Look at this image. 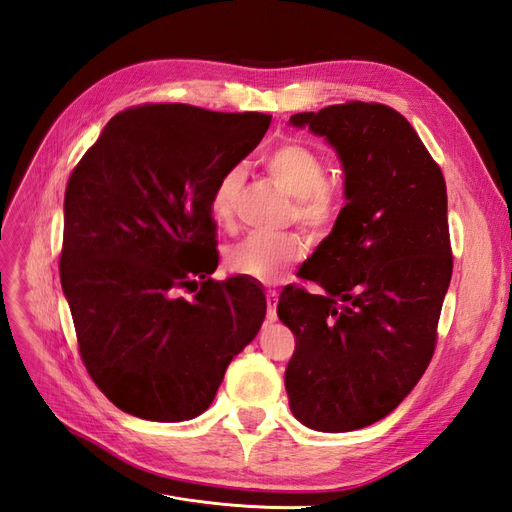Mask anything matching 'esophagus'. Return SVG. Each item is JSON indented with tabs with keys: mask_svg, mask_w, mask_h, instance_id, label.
Masks as SVG:
<instances>
[{
	"mask_svg": "<svg viewBox=\"0 0 512 512\" xmlns=\"http://www.w3.org/2000/svg\"><path fill=\"white\" fill-rule=\"evenodd\" d=\"M277 320V294L269 292L267 294V322Z\"/></svg>",
	"mask_w": 512,
	"mask_h": 512,
	"instance_id": "esophagus-1",
	"label": "esophagus"
}]
</instances>
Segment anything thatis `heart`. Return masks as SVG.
Wrapping results in <instances>:
<instances>
[{
    "mask_svg": "<svg viewBox=\"0 0 512 512\" xmlns=\"http://www.w3.org/2000/svg\"><path fill=\"white\" fill-rule=\"evenodd\" d=\"M262 168L267 177L290 196V215L303 230L314 237H324L331 230L337 215V192L327 181V164L322 156L301 141H282L262 153ZM243 173L230 168L215 181L209 198V215L222 230L235 228V211L241 194ZM305 243L299 235L262 237L252 235L226 252V267L258 284H275L301 262Z\"/></svg>",
    "mask_w": 512,
    "mask_h": 512,
    "instance_id": "1",
    "label": "heart"
}]
</instances>
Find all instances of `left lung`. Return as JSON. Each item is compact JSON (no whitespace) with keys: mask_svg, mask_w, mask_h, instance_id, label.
Returning a JSON list of instances; mask_svg holds the SVG:
<instances>
[{"mask_svg":"<svg viewBox=\"0 0 512 512\" xmlns=\"http://www.w3.org/2000/svg\"><path fill=\"white\" fill-rule=\"evenodd\" d=\"M290 126L324 136L344 170L346 207L277 316L294 333L290 410L327 433L391 414L421 380L451 284L446 183L404 115L376 102L297 113Z\"/></svg>","mask_w":512,"mask_h":512,"instance_id":"left-lung-1","label":"left lung"}]
</instances>
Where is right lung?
<instances>
[{
	"label": "right lung",
	"instance_id": "add662e5",
	"mask_svg": "<svg viewBox=\"0 0 512 512\" xmlns=\"http://www.w3.org/2000/svg\"><path fill=\"white\" fill-rule=\"evenodd\" d=\"M269 123L190 104L128 108L70 175L61 288L89 376L119 410L158 423L203 414L265 320L256 282L209 277L218 269L209 198Z\"/></svg>",
	"mask_w": 512,
	"mask_h": 512
}]
</instances>
